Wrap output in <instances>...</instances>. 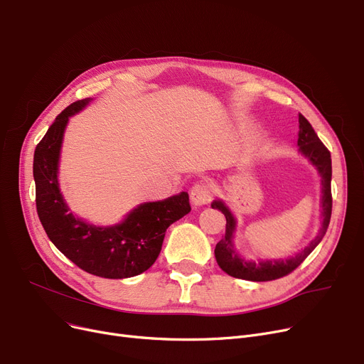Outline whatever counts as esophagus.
<instances>
[{
  "label": "esophagus",
  "mask_w": 364,
  "mask_h": 364,
  "mask_svg": "<svg viewBox=\"0 0 364 364\" xmlns=\"http://www.w3.org/2000/svg\"><path fill=\"white\" fill-rule=\"evenodd\" d=\"M214 196V188L211 184H208L205 181L196 183L192 190H190V199H192V203L195 206H203L208 205L213 200Z\"/></svg>",
  "instance_id": "esophagus-1"
}]
</instances>
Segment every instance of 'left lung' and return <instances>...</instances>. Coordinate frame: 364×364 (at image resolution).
I'll use <instances>...</instances> for the list:
<instances>
[{
	"label": "left lung",
	"instance_id": "8db88e82",
	"mask_svg": "<svg viewBox=\"0 0 364 364\" xmlns=\"http://www.w3.org/2000/svg\"><path fill=\"white\" fill-rule=\"evenodd\" d=\"M298 146L299 150L307 156L313 165L317 166L318 174L321 177V215L323 223L318 235L310 243V246L305 247L298 255L284 259V261H262L259 264L247 262L237 257L233 250V232L236 227V221L232 213L224 206L223 202L215 200L213 202V208L218 209L225 215V235L215 246V259L220 265V269L225 272L228 276L243 279V280H252V282H269L276 280L280 277L288 276L292 273L302 261L307 258L314 247L321 242L323 236L326 235V230L331 223L332 215V190H331V180H332V159L331 151L328 147L321 143L318 136L316 134L311 124L305 119L304 114L299 113V131H298Z\"/></svg>",
	"mask_w": 364,
	"mask_h": 364
}]
</instances>
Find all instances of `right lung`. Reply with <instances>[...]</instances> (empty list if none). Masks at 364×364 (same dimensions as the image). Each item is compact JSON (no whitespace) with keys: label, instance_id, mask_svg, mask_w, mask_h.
Listing matches in <instances>:
<instances>
[{"label":"right lung","instance_id":"obj_1","mask_svg":"<svg viewBox=\"0 0 364 364\" xmlns=\"http://www.w3.org/2000/svg\"><path fill=\"white\" fill-rule=\"evenodd\" d=\"M90 100L69 105L51 124L33 155L36 213L48 239L84 272L105 279L137 276L156 261L166 228L190 213L186 192L137 206L121 223L95 227L75 218L57 181L60 147L69 117Z\"/></svg>","mask_w":364,"mask_h":364}]
</instances>
